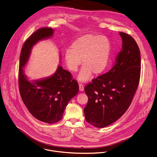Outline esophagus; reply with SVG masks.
<instances>
[{"label": "esophagus", "mask_w": 157, "mask_h": 157, "mask_svg": "<svg viewBox=\"0 0 157 157\" xmlns=\"http://www.w3.org/2000/svg\"><path fill=\"white\" fill-rule=\"evenodd\" d=\"M79 90L80 91H83L84 90V86L82 84H79Z\"/></svg>", "instance_id": "1"}]
</instances>
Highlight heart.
<instances>
[{
  "label": "heart",
  "instance_id": "heart-1",
  "mask_svg": "<svg viewBox=\"0 0 157 157\" xmlns=\"http://www.w3.org/2000/svg\"><path fill=\"white\" fill-rule=\"evenodd\" d=\"M111 51L112 45L106 36L87 34L72 43L71 49L65 51L64 59L68 69L73 72L77 71L82 63L83 67L78 79L86 82L91 78L93 73L99 75L107 70L110 63Z\"/></svg>",
  "mask_w": 157,
  "mask_h": 157
}]
</instances>
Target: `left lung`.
I'll return each mask as SVG.
<instances>
[{"instance_id": "obj_1", "label": "left lung", "mask_w": 157, "mask_h": 157, "mask_svg": "<svg viewBox=\"0 0 157 157\" xmlns=\"http://www.w3.org/2000/svg\"><path fill=\"white\" fill-rule=\"evenodd\" d=\"M123 46L112 68L92 79L84 88L88 102L85 118L98 128L108 126L118 120L129 107L138 88L141 73V56L135 39L120 32Z\"/></svg>"}]
</instances>
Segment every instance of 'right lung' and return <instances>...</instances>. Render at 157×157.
<instances>
[{
	"instance_id": "add662e5",
	"label": "right lung",
	"mask_w": 157,
	"mask_h": 157,
	"mask_svg": "<svg viewBox=\"0 0 157 157\" xmlns=\"http://www.w3.org/2000/svg\"><path fill=\"white\" fill-rule=\"evenodd\" d=\"M50 27L38 29L25 40L20 55L19 89L22 99L32 115L37 120L49 124L62 119L70 100L78 94L79 85L72 75L58 66L56 73L50 78L30 81L23 70L33 46L39 40L52 36Z\"/></svg>"
}]
</instances>
